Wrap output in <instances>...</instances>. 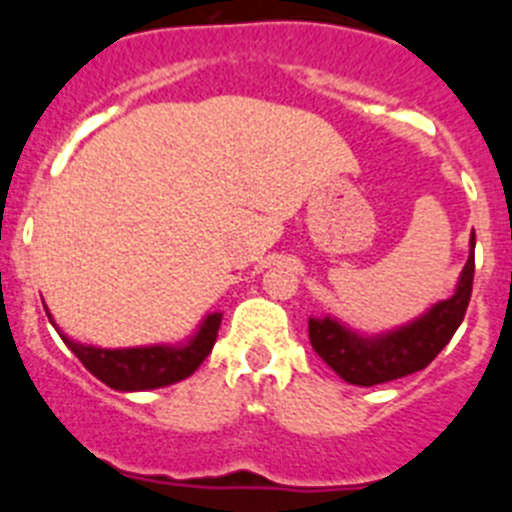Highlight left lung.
Wrapping results in <instances>:
<instances>
[{
	"mask_svg": "<svg viewBox=\"0 0 512 512\" xmlns=\"http://www.w3.org/2000/svg\"><path fill=\"white\" fill-rule=\"evenodd\" d=\"M474 284V233L472 253L461 271L454 297L438 302L423 318L379 338H359L336 320L310 318V343L315 354L341 379L359 387L408 377L431 364L441 348L451 341L467 315Z\"/></svg>",
	"mask_w": 512,
	"mask_h": 512,
	"instance_id": "obj_1",
	"label": "left lung"
}]
</instances>
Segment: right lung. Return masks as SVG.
<instances>
[{"instance_id":"1","label":"right lung","mask_w":512,"mask_h":512,"mask_svg":"<svg viewBox=\"0 0 512 512\" xmlns=\"http://www.w3.org/2000/svg\"><path fill=\"white\" fill-rule=\"evenodd\" d=\"M48 312V310H45ZM223 315L212 312L202 323L200 333L187 343V346H148V348H94L84 343H74L71 338L61 336L63 343L79 356V361L89 372L104 382L112 390L138 392L156 390L166 384L182 382L189 374L197 372V366L210 356L212 346L217 341V328H220Z\"/></svg>"}]
</instances>
